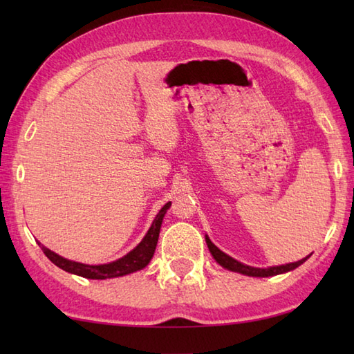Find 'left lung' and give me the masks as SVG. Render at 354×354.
Segmentation results:
<instances>
[{
    "label": "left lung",
    "instance_id": "8db88e82",
    "mask_svg": "<svg viewBox=\"0 0 354 354\" xmlns=\"http://www.w3.org/2000/svg\"><path fill=\"white\" fill-rule=\"evenodd\" d=\"M205 242H207V245H208L209 252H212L214 260H216L217 263H219L221 266L232 270V272H239V274L250 275V277H272V275L289 272V270L298 268L299 265H303V263H304L307 259H309V255H307L306 259L299 260V261H295V263H289V265H281V266H272V268L260 269V268L246 266V265H243V263H240V261L234 260L232 257H230V255L222 252V251L219 250V248H217L207 236H205Z\"/></svg>",
    "mask_w": 354,
    "mask_h": 354
}]
</instances>
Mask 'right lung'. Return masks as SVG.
I'll use <instances>...</instances> for the list:
<instances>
[{"mask_svg": "<svg viewBox=\"0 0 354 354\" xmlns=\"http://www.w3.org/2000/svg\"><path fill=\"white\" fill-rule=\"evenodd\" d=\"M169 207H170V202H167V204H165L160 209V213L156 214L152 227L149 228L147 234L145 236V239L141 240L137 248H133V250L129 254H126L124 257L118 259L112 263H108V265L91 266V265H84V263L66 260V259L61 257V255L55 254L53 251H50L48 248H45L44 245L39 243L41 250L50 259V261L55 263L57 268H61V269L66 270V272L74 274V275L91 278V280H106V278L122 277L126 274L135 272V270L146 268L149 265V261L152 260L155 248L158 243V237H160L162 217H164L165 212L169 209Z\"/></svg>", "mask_w": 354, "mask_h": 354, "instance_id": "obj_1", "label": "right lung"}]
</instances>
